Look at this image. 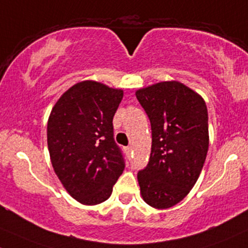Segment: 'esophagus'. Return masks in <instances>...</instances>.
<instances>
[{
	"label": "esophagus",
	"mask_w": 248,
	"mask_h": 248,
	"mask_svg": "<svg viewBox=\"0 0 248 248\" xmlns=\"http://www.w3.org/2000/svg\"><path fill=\"white\" fill-rule=\"evenodd\" d=\"M124 151H126L127 154H130V153H132V147H130V146L126 147V148H124Z\"/></svg>",
	"instance_id": "obj_1"
}]
</instances>
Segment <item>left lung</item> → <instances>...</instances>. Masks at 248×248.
I'll return each mask as SVG.
<instances>
[{
  "label": "left lung",
  "instance_id": "8db88e82",
  "mask_svg": "<svg viewBox=\"0 0 248 248\" xmlns=\"http://www.w3.org/2000/svg\"><path fill=\"white\" fill-rule=\"evenodd\" d=\"M151 121L152 151L138 181L145 202L170 208L184 199L199 178L208 151V113L199 94L178 81L137 91Z\"/></svg>",
  "mask_w": 248,
  "mask_h": 248
}]
</instances>
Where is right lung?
Masks as SVG:
<instances>
[{"mask_svg": "<svg viewBox=\"0 0 248 248\" xmlns=\"http://www.w3.org/2000/svg\"><path fill=\"white\" fill-rule=\"evenodd\" d=\"M122 97L121 89L82 81L62 94L48 119L51 165L67 192L83 205L107 200L124 170L113 128Z\"/></svg>", "mask_w": 248, "mask_h": 248, "instance_id": "add662e5", "label": "right lung"}]
</instances>
